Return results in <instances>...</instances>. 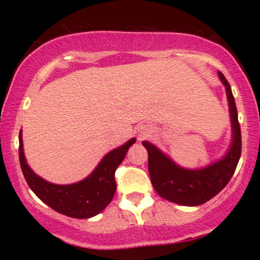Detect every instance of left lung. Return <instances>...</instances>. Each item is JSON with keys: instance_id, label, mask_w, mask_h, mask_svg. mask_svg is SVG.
I'll list each match as a JSON object with an SVG mask.
<instances>
[{"instance_id": "1", "label": "left lung", "mask_w": 260, "mask_h": 260, "mask_svg": "<svg viewBox=\"0 0 260 260\" xmlns=\"http://www.w3.org/2000/svg\"><path fill=\"white\" fill-rule=\"evenodd\" d=\"M219 78L226 88L232 126V143L222 159L203 169H183L154 144L143 142L148 150V169L151 183L157 194L166 201L186 207L204 204L223 189L237 168L242 148L237 109L231 86L221 72H219Z\"/></svg>"}]
</instances>
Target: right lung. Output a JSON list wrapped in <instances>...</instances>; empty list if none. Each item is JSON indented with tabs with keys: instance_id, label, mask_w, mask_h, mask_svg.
<instances>
[{
	"instance_id": "add662e5",
	"label": "right lung",
	"mask_w": 260,
	"mask_h": 260,
	"mask_svg": "<svg viewBox=\"0 0 260 260\" xmlns=\"http://www.w3.org/2000/svg\"><path fill=\"white\" fill-rule=\"evenodd\" d=\"M136 143L132 138L107 153L88 177L72 184H55L39 177L26 164L19 132V161L23 175L32 192L45 204L66 216L76 219L92 217L105 209L116 192L115 171L123 161L128 149Z\"/></svg>"
}]
</instances>
